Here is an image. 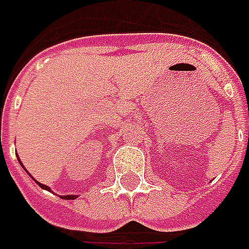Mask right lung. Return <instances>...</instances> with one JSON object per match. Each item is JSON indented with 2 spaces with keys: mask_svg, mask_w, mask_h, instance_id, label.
<instances>
[{
  "mask_svg": "<svg viewBox=\"0 0 249 249\" xmlns=\"http://www.w3.org/2000/svg\"><path fill=\"white\" fill-rule=\"evenodd\" d=\"M19 163L22 165L20 159H19ZM22 166H23V165H22ZM24 170H26V169H24ZM26 172H27V170H26ZM27 173H29V172H27ZM29 175H30V173H29ZM30 176H32V175H30ZM33 180H34V178H33ZM34 181H36V180H34ZM37 184L41 187V188H44V190H47V191H51V190H50V187H48V186H44V184H41V183H38V181H37ZM76 196H62V198H63V199H74Z\"/></svg>",
  "mask_w": 249,
  "mask_h": 249,
  "instance_id": "1",
  "label": "right lung"
}]
</instances>
